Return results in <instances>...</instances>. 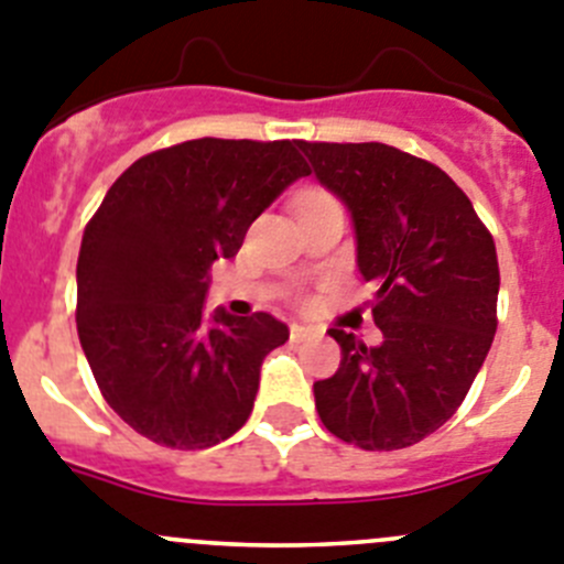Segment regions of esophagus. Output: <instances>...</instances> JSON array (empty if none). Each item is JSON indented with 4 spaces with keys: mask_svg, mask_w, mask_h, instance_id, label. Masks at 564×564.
<instances>
[{
    "mask_svg": "<svg viewBox=\"0 0 564 564\" xmlns=\"http://www.w3.org/2000/svg\"><path fill=\"white\" fill-rule=\"evenodd\" d=\"M310 335H313V327H307V324H291V340H307Z\"/></svg>",
    "mask_w": 564,
    "mask_h": 564,
    "instance_id": "1",
    "label": "esophagus"
}]
</instances>
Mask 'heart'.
I'll return each instance as SVG.
<instances>
[{
	"mask_svg": "<svg viewBox=\"0 0 564 564\" xmlns=\"http://www.w3.org/2000/svg\"><path fill=\"white\" fill-rule=\"evenodd\" d=\"M310 198H324V195H318V193H310V195H304L302 200H310Z\"/></svg>",
	"mask_w": 564,
	"mask_h": 564,
	"instance_id": "b5f03b06",
	"label": "heart"
}]
</instances>
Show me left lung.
<instances>
[{"mask_svg": "<svg viewBox=\"0 0 564 564\" xmlns=\"http://www.w3.org/2000/svg\"><path fill=\"white\" fill-rule=\"evenodd\" d=\"M349 209L377 346L329 329L340 366L313 386L324 427L360 451H400L451 420L498 329V254L451 175L383 142H299Z\"/></svg>", "mask_w": 564, "mask_h": 564, "instance_id": "left-lung-1", "label": "left lung"}]
</instances>
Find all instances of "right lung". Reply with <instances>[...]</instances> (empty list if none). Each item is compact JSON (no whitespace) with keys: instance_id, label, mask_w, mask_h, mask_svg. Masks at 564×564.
Segmentation results:
<instances>
[{"instance_id":"1","label":"right lung","mask_w":564,"mask_h":564,"mask_svg":"<svg viewBox=\"0 0 564 564\" xmlns=\"http://www.w3.org/2000/svg\"><path fill=\"white\" fill-rule=\"evenodd\" d=\"M302 175L288 139H189L133 162L83 231L80 346L108 405L151 442L200 451L246 425L262 360L291 333L268 313L206 318V276Z\"/></svg>"}]
</instances>
